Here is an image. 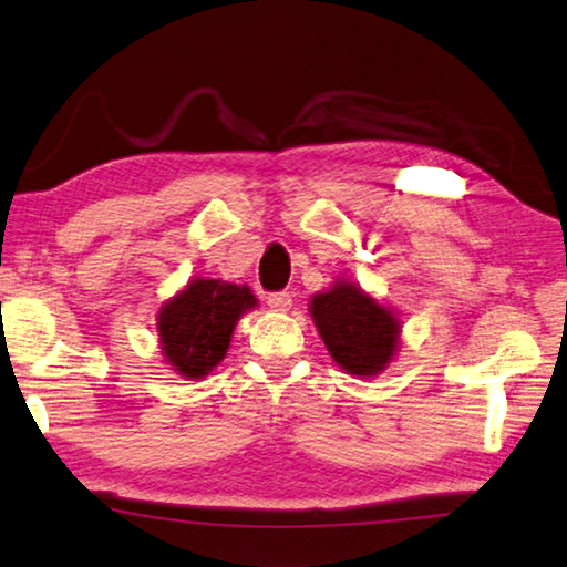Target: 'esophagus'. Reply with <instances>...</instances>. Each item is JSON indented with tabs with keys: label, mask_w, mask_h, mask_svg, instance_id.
Listing matches in <instances>:
<instances>
[{
	"label": "esophagus",
	"mask_w": 567,
	"mask_h": 567,
	"mask_svg": "<svg viewBox=\"0 0 567 567\" xmlns=\"http://www.w3.org/2000/svg\"><path fill=\"white\" fill-rule=\"evenodd\" d=\"M266 303H269L271 311L286 313L288 308L293 306V298H291V293H288V291H274V293L266 296Z\"/></svg>",
	"instance_id": "esophagus-1"
}]
</instances>
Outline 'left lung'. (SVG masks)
<instances>
[{
  "mask_svg": "<svg viewBox=\"0 0 567 567\" xmlns=\"http://www.w3.org/2000/svg\"><path fill=\"white\" fill-rule=\"evenodd\" d=\"M311 316L330 355L350 375H375L398 350L400 320L358 286L338 281L316 293Z\"/></svg>",
  "mask_w": 567,
  "mask_h": 567,
  "instance_id": "obj_1",
  "label": "left lung"
}]
</instances>
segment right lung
I'll use <instances>...</instances> for the list:
<instances>
[{
	"mask_svg": "<svg viewBox=\"0 0 567 567\" xmlns=\"http://www.w3.org/2000/svg\"><path fill=\"white\" fill-rule=\"evenodd\" d=\"M254 306L256 298L247 286L195 279L159 308L157 333L163 355L179 375L205 378L227 355L239 316Z\"/></svg>",
	"mask_w": 567,
	"mask_h": 567,
	"instance_id": "1",
	"label": "right lung"
}]
</instances>
